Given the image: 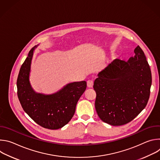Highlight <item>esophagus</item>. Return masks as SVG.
Returning <instances> with one entry per match:
<instances>
[{"label":"esophagus","instance_id":"1","mask_svg":"<svg viewBox=\"0 0 160 160\" xmlns=\"http://www.w3.org/2000/svg\"><path fill=\"white\" fill-rule=\"evenodd\" d=\"M93 81L92 80H88L87 81V87L88 88H92L93 87Z\"/></svg>","mask_w":160,"mask_h":160}]
</instances>
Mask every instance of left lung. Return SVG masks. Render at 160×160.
<instances>
[{
    "mask_svg": "<svg viewBox=\"0 0 160 160\" xmlns=\"http://www.w3.org/2000/svg\"><path fill=\"white\" fill-rule=\"evenodd\" d=\"M127 61L116 59L99 72L94 83L99 117L113 126L133 120L148 102L152 83L146 56L139 46Z\"/></svg>",
    "mask_w": 160,
    "mask_h": 160,
    "instance_id": "left-lung-1",
    "label": "left lung"
}]
</instances>
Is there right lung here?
Returning <instances> with one entry per match:
<instances>
[{"label": "right lung", "mask_w": 160, "mask_h": 160, "mask_svg": "<svg viewBox=\"0 0 160 160\" xmlns=\"http://www.w3.org/2000/svg\"><path fill=\"white\" fill-rule=\"evenodd\" d=\"M35 45L22 64L17 80L18 97L27 115L43 128L56 130L66 125L73 117L76 106L87 87L85 81L66 84L51 94L38 93L30 81L32 61Z\"/></svg>", "instance_id": "obj_1"}]
</instances>
